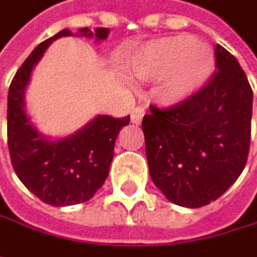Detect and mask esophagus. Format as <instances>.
<instances>
[{"instance_id": "34e87169", "label": "esophagus", "mask_w": 257, "mask_h": 257, "mask_svg": "<svg viewBox=\"0 0 257 257\" xmlns=\"http://www.w3.org/2000/svg\"><path fill=\"white\" fill-rule=\"evenodd\" d=\"M143 116H144V108H143V107H135V108H132L131 119H132L134 123H141Z\"/></svg>"}]
</instances>
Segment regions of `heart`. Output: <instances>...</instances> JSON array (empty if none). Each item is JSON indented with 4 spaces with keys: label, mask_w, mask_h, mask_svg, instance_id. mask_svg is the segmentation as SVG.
I'll return each instance as SVG.
<instances>
[{
    "label": "heart",
    "mask_w": 257,
    "mask_h": 257,
    "mask_svg": "<svg viewBox=\"0 0 257 257\" xmlns=\"http://www.w3.org/2000/svg\"><path fill=\"white\" fill-rule=\"evenodd\" d=\"M213 51L190 35L154 39L135 51L128 61L131 73L141 81L163 79V95L184 101L197 94L215 72Z\"/></svg>",
    "instance_id": "b5f03b06"
}]
</instances>
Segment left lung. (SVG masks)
Listing matches in <instances>:
<instances>
[{
  "instance_id": "obj_1",
  "label": "left lung",
  "mask_w": 257,
  "mask_h": 257,
  "mask_svg": "<svg viewBox=\"0 0 257 257\" xmlns=\"http://www.w3.org/2000/svg\"><path fill=\"white\" fill-rule=\"evenodd\" d=\"M218 72L193 97L143 119L154 185L174 204L201 207L241 175L248 156L253 91L237 59L215 48Z\"/></svg>"
}]
</instances>
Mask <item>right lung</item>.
Segmentation results:
<instances>
[{"instance_id":"right-lung-1","label":"right lung","mask_w":257,"mask_h":257,"mask_svg":"<svg viewBox=\"0 0 257 257\" xmlns=\"http://www.w3.org/2000/svg\"><path fill=\"white\" fill-rule=\"evenodd\" d=\"M108 32L107 28L94 32L82 28L76 36L103 41ZM61 36H73V32L63 29L41 42L14 75L9 89L7 137L12 165L23 185L47 204L72 206L94 197L104 184L117 134L129 123V116H95L83 128L60 140H51L36 129L25 108V92L36 63Z\"/></svg>"}]
</instances>
